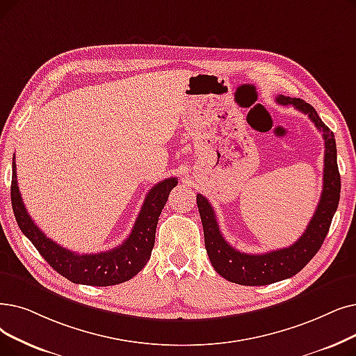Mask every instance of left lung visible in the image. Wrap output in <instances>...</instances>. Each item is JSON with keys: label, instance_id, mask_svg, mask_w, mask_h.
I'll return each mask as SVG.
<instances>
[{"label": "left lung", "instance_id": "8db88e82", "mask_svg": "<svg viewBox=\"0 0 356 356\" xmlns=\"http://www.w3.org/2000/svg\"><path fill=\"white\" fill-rule=\"evenodd\" d=\"M276 102L284 106H293L297 111L308 115L314 122L316 128L323 132L324 148H326L324 149L323 191L313 218L308 222L302 236L285 249L272 250L264 254L241 253L229 245L221 234L213 208L205 196L197 193L196 204L204 227L205 249L211 264L227 281L238 285H269L297 275L320 250L329 233L333 215L339 205V197H341V175L337 168L333 132L324 125L314 107L304 100L281 95L276 97Z\"/></svg>", "mask_w": 356, "mask_h": 356}]
</instances>
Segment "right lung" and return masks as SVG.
<instances>
[{
    "label": "right lung",
    "mask_w": 356,
    "mask_h": 356,
    "mask_svg": "<svg viewBox=\"0 0 356 356\" xmlns=\"http://www.w3.org/2000/svg\"><path fill=\"white\" fill-rule=\"evenodd\" d=\"M177 184L176 177H170L154 186L143 204L140 215L134 224L129 237L112 250L96 254H79L56 244L46 237L27 213L17 186V173L13 157L11 205L15 221L23 234L33 243L38 252L48 264L74 284L91 286H109L129 281L140 272L151 257L156 241L159 216L167 202L168 195Z\"/></svg>",
    "instance_id": "right-lung-1"
}]
</instances>
